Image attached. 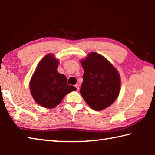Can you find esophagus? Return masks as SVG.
I'll list each match as a JSON object with an SVG mask.
<instances>
[{
    "label": "esophagus",
    "instance_id": "obj_1",
    "mask_svg": "<svg viewBox=\"0 0 155 155\" xmlns=\"http://www.w3.org/2000/svg\"><path fill=\"white\" fill-rule=\"evenodd\" d=\"M75 87H76V89H77V91H78V89H79V85H78V84H75Z\"/></svg>",
    "mask_w": 155,
    "mask_h": 155
}]
</instances>
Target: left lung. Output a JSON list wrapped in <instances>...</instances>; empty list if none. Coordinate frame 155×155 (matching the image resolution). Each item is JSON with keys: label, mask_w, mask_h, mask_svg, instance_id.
<instances>
[{"label": "left lung", "mask_w": 155, "mask_h": 155, "mask_svg": "<svg viewBox=\"0 0 155 155\" xmlns=\"http://www.w3.org/2000/svg\"><path fill=\"white\" fill-rule=\"evenodd\" d=\"M81 63L84 69L81 95L94 110L108 107L119 95V72L105 58L96 52H91Z\"/></svg>", "instance_id": "left-lung-1"}]
</instances>
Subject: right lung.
<instances>
[{
    "instance_id": "right-lung-1",
    "label": "right lung",
    "mask_w": 155,
    "mask_h": 155,
    "mask_svg": "<svg viewBox=\"0 0 155 155\" xmlns=\"http://www.w3.org/2000/svg\"><path fill=\"white\" fill-rule=\"evenodd\" d=\"M59 61L53 54L45 56L39 62L30 81L29 88L33 98L42 107H56L64 96L77 89L69 85L64 74L57 71Z\"/></svg>"
}]
</instances>
